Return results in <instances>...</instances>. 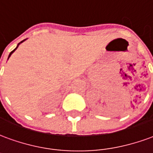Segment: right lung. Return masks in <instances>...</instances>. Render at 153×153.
<instances>
[{
	"mask_svg": "<svg viewBox=\"0 0 153 153\" xmlns=\"http://www.w3.org/2000/svg\"><path fill=\"white\" fill-rule=\"evenodd\" d=\"M24 41H25V40H23V41H22V42H20V43H22V42H24ZM20 43H19V44H20ZM19 44H18V45H19ZM18 45H17V47H18ZM17 48H15V49H14V50H13V51H11V53H9V57H10V56H11V54H12V53H13V52H14V51H16V50H17Z\"/></svg>",
	"mask_w": 153,
	"mask_h": 153,
	"instance_id": "1",
	"label": "right lung"
}]
</instances>
